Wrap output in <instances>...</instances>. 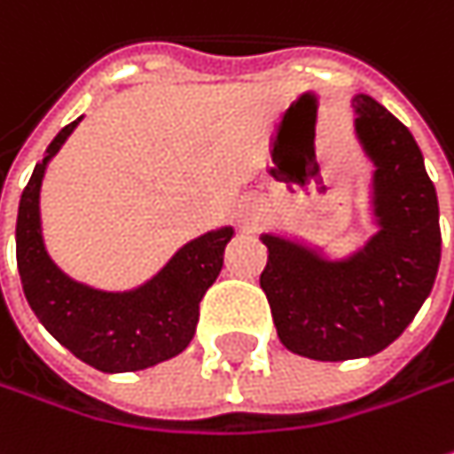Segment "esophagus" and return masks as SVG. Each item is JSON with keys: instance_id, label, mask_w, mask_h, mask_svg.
<instances>
[{"instance_id": "34e87169", "label": "esophagus", "mask_w": 454, "mask_h": 454, "mask_svg": "<svg viewBox=\"0 0 454 454\" xmlns=\"http://www.w3.org/2000/svg\"><path fill=\"white\" fill-rule=\"evenodd\" d=\"M239 218H241V226L243 228H251L254 226V221H256V206H254V200H241V206H239Z\"/></svg>"}]
</instances>
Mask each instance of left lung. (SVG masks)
Segmentation results:
<instances>
[{
    "label": "left lung",
    "instance_id": "left-lung-1",
    "mask_svg": "<svg viewBox=\"0 0 454 454\" xmlns=\"http://www.w3.org/2000/svg\"><path fill=\"white\" fill-rule=\"evenodd\" d=\"M354 128L374 160L380 231L347 261L261 236L269 248L261 289L281 344L319 362L387 349L430 296L442 236L437 193L412 133L387 107L356 95Z\"/></svg>",
    "mask_w": 454,
    "mask_h": 454
}]
</instances>
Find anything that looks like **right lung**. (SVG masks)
Returning <instances> with one entry per match:
<instances>
[{"label": "right lung", "mask_w": 454, "mask_h": 454, "mask_svg": "<svg viewBox=\"0 0 454 454\" xmlns=\"http://www.w3.org/2000/svg\"><path fill=\"white\" fill-rule=\"evenodd\" d=\"M80 120L57 133L20 198L17 269L24 296L42 326L90 367L100 372L148 369L191 344L200 299L221 274L233 231L221 228L183 246L160 274L135 291L107 294L67 278L42 243L40 185L50 158Z\"/></svg>", "instance_id": "1"}]
</instances>
